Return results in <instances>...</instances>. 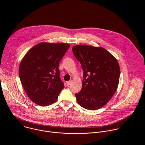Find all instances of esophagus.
Returning <instances> with one entry per match:
<instances>
[{
	"instance_id": "esophagus-1",
	"label": "esophagus",
	"mask_w": 145,
	"mask_h": 145,
	"mask_svg": "<svg viewBox=\"0 0 145 145\" xmlns=\"http://www.w3.org/2000/svg\"><path fill=\"white\" fill-rule=\"evenodd\" d=\"M71 82H72L71 80H70L69 81H67V86H69L71 85Z\"/></svg>"
}]
</instances>
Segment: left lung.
Listing matches in <instances>:
<instances>
[{"label":"left lung","instance_id":"1","mask_svg":"<svg viewBox=\"0 0 145 145\" xmlns=\"http://www.w3.org/2000/svg\"><path fill=\"white\" fill-rule=\"evenodd\" d=\"M72 51L84 72L81 90L75 94L77 101L87 110L101 108L118 88L120 77L118 62L101 47L79 45L74 46Z\"/></svg>","mask_w":145,"mask_h":145}]
</instances>
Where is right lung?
<instances>
[{
  "instance_id": "obj_1",
  "label": "right lung",
  "mask_w": 145,
  "mask_h": 145,
  "mask_svg": "<svg viewBox=\"0 0 145 145\" xmlns=\"http://www.w3.org/2000/svg\"><path fill=\"white\" fill-rule=\"evenodd\" d=\"M69 46L65 43L40 42L31 48L20 62V82L36 105L48 106L53 104L64 88L58 65Z\"/></svg>"
}]
</instances>
